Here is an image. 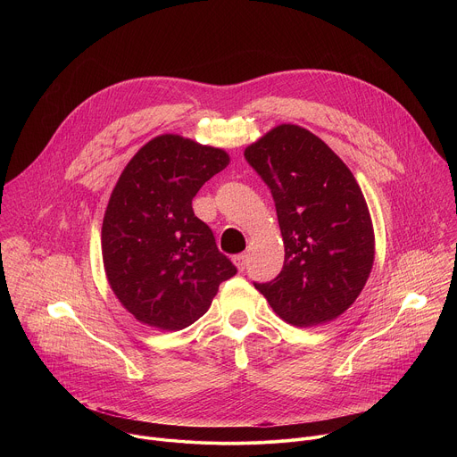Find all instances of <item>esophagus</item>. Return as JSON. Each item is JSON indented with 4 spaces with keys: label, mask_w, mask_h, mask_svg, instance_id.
Masks as SVG:
<instances>
[{
    "label": "esophagus",
    "mask_w": 457,
    "mask_h": 457,
    "mask_svg": "<svg viewBox=\"0 0 457 457\" xmlns=\"http://www.w3.org/2000/svg\"><path fill=\"white\" fill-rule=\"evenodd\" d=\"M233 264L237 266L238 271H244V270H245V264H247V254H245V253L235 254V256H233Z\"/></svg>",
    "instance_id": "34e87169"
}]
</instances>
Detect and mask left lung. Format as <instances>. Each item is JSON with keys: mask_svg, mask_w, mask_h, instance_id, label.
<instances>
[{"mask_svg": "<svg viewBox=\"0 0 457 457\" xmlns=\"http://www.w3.org/2000/svg\"><path fill=\"white\" fill-rule=\"evenodd\" d=\"M271 189L284 238V268L254 287L296 328L345 312L374 262V231L363 193L345 162L320 137L280 124L244 152Z\"/></svg>", "mask_w": 457, "mask_h": 457, "instance_id": "8db88e82", "label": "left lung"}]
</instances>
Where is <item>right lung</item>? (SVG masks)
Segmentation results:
<instances>
[{"label": "right lung", "mask_w": 457, "mask_h": 457, "mask_svg": "<svg viewBox=\"0 0 457 457\" xmlns=\"http://www.w3.org/2000/svg\"><path fill=\"white\" fill-rule=\"evenodd\" d=\"M229 155L180 136L146 143L122 170L103 220V262L113 295L136 320L179 331L237 273L191 201Z\"/></svg>", "instance_id": "right-lung-1"}]
</instances>
